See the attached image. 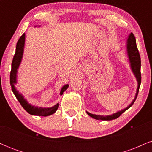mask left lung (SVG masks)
Segmentation results:
<instances>
[{
    "label": "left lung",
    "instance_id": "obj_1",
    "mask_svg": "<svg viewBox=\"0 0 152 152\" xmlns=\"http://www.w3.org/2000/svg\"><path fill=\"white\" fill-rule=\"evenodd\" d=\"M126 51H127V55H128L129 60L131 69H132V72L135 76L136 78H137V81L138 82V86L137 89V93H136L135 98L132 102L125 109H122L121 111H117L115 114H113L112 115H109V116H100V115H96L91 114V113L86 111V113L88 115H89L90 116H91L92 118H95L97 120H102V121H110V120L116 119L118 117H119L125 111H126L127 109H129V108L133 105V104L135 102L136 99H137L138 93H139V86L141 84V58L140 55H139V50H138L137 46V43H136V39L134 37V34L132 33H131L129 36H128L126 41Z\"/></svg>",
    "mask_w": 152,
    "mask_h": 152
}]
</instances>
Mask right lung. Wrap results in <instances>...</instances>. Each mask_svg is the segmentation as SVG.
Wrapping results in <instances>:
<instances>
[{
    "label": "right lung",
    "instance_id": "add662e5",
    "mask_svg": "<svg viewBox=\"0 0 152 152\" xmlns=\"http://www.w3.org/2000/svg\"><path fill=\"white\" fill-rule=\"evenodd\" d=\"M25 34H23L20 37V38H19L18 42H17L16 48H15V53L14 56H13V61H12L11 71H10V86H11L12 91L13 92L16 99H18V102L21 104L23 108L28 114L31 115H35V116H50V115L54 114L56 111V110L58 109L59 106L58 103L50 108H43L32 106L26 101V99H24L22 94L19 93L18 91L16 90V88H15L14 86L15 83H17V73H18V69L20 64V62H21L23 54L24 45H25ZM68 87H69V85L68 84H66L62 87L60 92L61 95H62L63 93L67 89Z\"/></svg>",
    "mask_w": 152,
    "mask_h": 152
}]
</instances>
